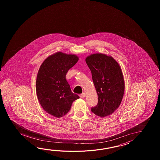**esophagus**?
I'll return each mask as SVG.
<instances>
[{
  "label": "esophagus",
  "instance_id": "1",
  "mask_svg": "<svg viewBox=\"0 0 160 160\" xmlns=\"http://www.w3.org/2000/svg\"><path fill=\"white\" fill-rule=\"evenodd\" d=\"M79 96H80L81 98H84L85 96H86V94H85V92H83V93H82L81 94H80Z\"/></svg>",
  "mask_w": 160,
  "mask_h": 160
}]
</instances>
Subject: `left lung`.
Masks as SVG:
<instances>
[{
	"label": "left lung",
	"instance_id": "8db88e82",
	"mask_svg": "<svg viewBox=\"0 0 160 160\" xmlns=\"http://www.w3.org/2000/svg\"><path fill=\"white\" fill-rule=\"evenodd\" d=\"M85 61L98 97V103L92 108V112L99 117H105L114 112L122 100L125 82L122 70L112 56L105 54L90 55Z\"/></svg>",
	"mask_w": 160,
	"mask_h": 160
}]
</instances>
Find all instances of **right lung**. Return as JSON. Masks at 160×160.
<instances>
[{
	"label": "right lung",
	"instance_id": "1",
	"mask_svg": "<svg viewBox=\"0 0 160 160\" xmlns=\"http://www.w3.org/2000/svg\"><path fill=\"white\" fill-rule=\"evenodd\" d=\"M78 56L57 52L48 56L41 65L36 81L38 99L46 112L57 118L66 114L72 103L79 98L66 79L69 69L78 61Z\"/></svg>",
	"mask_w": 160,
	"mask_h": 160
}]
</instances>
